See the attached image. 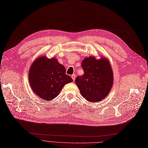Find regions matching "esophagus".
<instances>
[{"mask_svg": "<svg viewBox=\"0 0 148 148\" xmlns=\"http://www.w3.org/2000/svg\"><path fill=\"white\" fill-rule=\"evenodd\" d=\"M71 77H72V78L73 79V81H75V78H76V75H75V74L72 75Z\"/></svg>", "mask_w": 148, "mask_h": 148, "instance_id": "34e87169", "label": "esophagus"}]
</instances>
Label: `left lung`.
I'll list each match as a JSON object with an SVG mask.
<instances>
[{"instance_id":"obj_1","label":"left lung","mask_w":148,"mask_h":148,"mask_svg":"<svg viewBox=\"0 0 148 148\" xmlns=\"http://www.w3.org/2000/svg\"><path fill=\"white\" fill-rule=\"evenodd\" d=\"M84 73L77 76L75 83L82 96L91 102H98L106 97L114 84V74L109 60L85 57L82 62Z\"/></svg>"}]
</instances>
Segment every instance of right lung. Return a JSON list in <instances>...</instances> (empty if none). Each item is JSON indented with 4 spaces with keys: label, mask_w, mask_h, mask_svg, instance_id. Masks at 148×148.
<instances>
[{
    "label": "right lung",
    "mask_w": 148,
    "mask_h": 148,
    "mask_svg": "<svg viewBox=\"0 0 148 148\" xmlns=\"http://www.w3.org/2000/svg\"><path fill=\"white\" fill-rule=\"evenodd\" d=\"M29 81L34 93L47 101L58 96L63 86L73 79L66 75L64 66L57 58L41 56L34 60L30 67Z\"/></svg>",
    "instance_id": "obj_1"
}]
</instances>
